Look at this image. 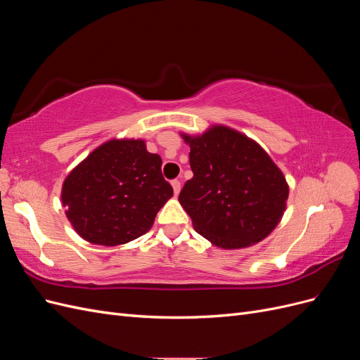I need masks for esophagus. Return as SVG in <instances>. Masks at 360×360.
<instances>
[{"label":"esophagus","instance_id":"esophagus-1","mask_svg":"<svg viewBox=\"0 0 360 360\" xmlns=\"http://www.w3.org/2000/svg\"><path fill=\"white\" fill-rule=\"evenodd\" d=\"M171 184H172V189H174V193H176V195H177V193L180 192V188H181V183H180V180H177V179H176V180H172V181H171Z\"/></svg>","mask_w":360,"mask_h":360}]
</instances>
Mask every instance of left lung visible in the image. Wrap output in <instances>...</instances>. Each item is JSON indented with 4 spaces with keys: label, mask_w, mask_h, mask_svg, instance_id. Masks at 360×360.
<instances>
[{
    "label": "left lung",
    "mask_w": 360,
    "mask_h": 360,
    "mask_svg": "<svg viewBox=\"0 0 360 360\" xmlns=\"http://www.w3.org/2000/svg\"><path fill=\"white\" fill-rule=\"evenodd\" d=\"M181 136L191 147L193 177L184 183L179 201L195 231L224 249L266 238L288 198V184L275 162L255 141L226 126Z\"/></svg>",
    "instance_id": "1"
}]
</instances>
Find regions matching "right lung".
Instances as JSON below:
<instances>
[{
    "label": "right lung",
    "instance_id": "obj_1",
    "mask_svg": "<svg viewBox=\"0 0 360 360\" xmlns=\"http://www.w3.org/2000/svg\"><path fill=\"white\" fill-rule=\"evenodd\" d=\"M160 165L143 139H111L91 151L63 183L61 201L75 231L103 246L146 234L172 197Z\"/></svg>",
    "mask_w": 360,
    "mask_h": 360
}]
</instances>
